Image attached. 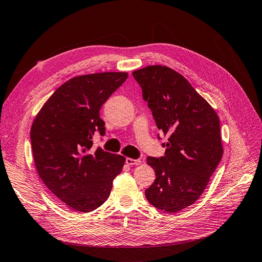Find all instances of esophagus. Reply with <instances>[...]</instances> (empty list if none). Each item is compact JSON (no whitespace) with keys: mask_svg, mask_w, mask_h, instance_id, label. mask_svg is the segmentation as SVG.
<instances>
[{"mask_svg":"<svg viewBox=\"0 0 262 262\" xmlns=\"http://www.w3.org/2000/svg\"><path fill=\"white\" fill-rule=\"evenodd\" d=\"M142 163L141 160H133V158H125V164L126 165H140Z\"/></svg>","mask_w":262,"mask_h":262,"instance_id":"1","label":"esophagus"}]
</instances>
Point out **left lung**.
Here are the masks:
<instances>
[{
    "label": "left lung",
    "instance_id": "left-lung-1",
    "mask_svg": "<svg viewBox=\"0 0 262 262\" xmlns=\"http://www.w3.org/2000/svg\"><path fill=\"white\" fill-rule=\"evenodd\" d=\"M132 74L158 130L169 136L165 156L147 157L156 178L145 196L157 209L178 212L199 199L223 156L219 116L175 70L148 66Z\"/></svg>",
    "mask_w": 262,
    "mask_h": 262
}]
</instances>
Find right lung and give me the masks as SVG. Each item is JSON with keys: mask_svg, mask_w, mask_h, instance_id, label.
I'll use <instances>...</instances> for the list:
<instances>
[{"mask_svg": "<svg viewBox=\"0 0 262 262\" xmlns=\"http://www.w3.org/2000/svg\"><path fill=\"white\" fill-rule=\"evenodd\" d=\"M128 78L125 72L80 75L63 83L45 102L30 130L37 171L69 208L91 212L110 194L125 157L93 148V136L105 133L102 104Z\"/></svg>", "mask_w": 262, "mask_h": 262, "instance_id": "obj_1", "label": "right lung"}]
</instances>
